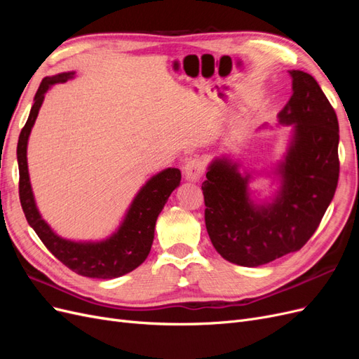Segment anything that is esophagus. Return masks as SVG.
I'll list each match as a JSON object with an SVG mask.
<instances>
[{
  "instance_id": "obj_1",
  "label": "esophagus",
  "mask_w": 359,
  "mask_h": 359,
  "mask_svg": "<svg viewBox=\"0 0 359 359\" xmlns=\"http://www.w3.org/2000/svg\"><path fill=\"white\" fill-rule=\"evenodd\" d=\"M205 172V160L202 157H191L184 165V173L189 181H199Z\"/></svg>"
}]
</instances>
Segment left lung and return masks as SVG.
Returning a JSON list of instances; mask_svg holds the SVG:
<instances>
[{
  "label": "left lung",
  "instance_id": "left-lung-1",
  "mask_svg": "<svg viewBox=\"0 0 359 359\" xmlns=\"http://www.w3.org/2000/svg\"><path fill=\"white\" fill-rule=\"evenodd\" d=\"M292 97L278 114L293 136L277 172L281 189L271 203L250 199V175L215 158L202 184L205 224L214 248L232 264L259 266L298 252L316 232L339 182V121L311 74L290 70Z\"/></svg>",
  "mask_w": 359,
  "mask_h": 359
}]
</instances>
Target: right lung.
Masks as SVG:
<instances>
[{
  "instance_id": "1",
  "label": "right lung",
  "mask_w": 359,
  "mask_h": 359,
  "mask_svg": "<svg viewBox=\"0 0 359 359\" xmlns=\"http://www.w3.org/2000/svg\"><path fill=\"white\" fill-rule=\"evenodd\" d=\"M73 76L74 72H67L45 78L36 93L34 104L31 107L29 116L18 140L19 199L28 224L60 262L83 277L116 278L136 269L149 255L157 217L170 193L180 186L181 172L177 168H168L148 180L130 205L121 226L104 241L76 243L64 240L53 232L49 224L41 219L36 206L28 175L27 145L46 91L52 85L67 82Z\"/></svg>"
}]
</instances>
